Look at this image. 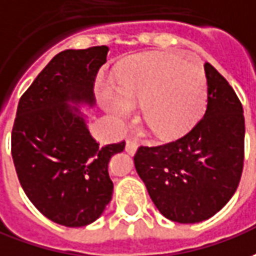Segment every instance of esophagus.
Wrapping results in <instances>:
<instances>
[{"label": "esophagus", "instance_id": "1", "mask_svg": "<svg viewBox=\"0 0 256 256\" xmlns=\"http://www.w3.org/2000/svg\"><path fill=\"white\" fill-rule=\"evenodd\" d=\"M137 146H138V144H137V141H134L133 138H128V140H126V152L133 155V154L136 152V150H137Z\"/></svg>", "mask_w": 256, "mask_h": 256}]
</instances>
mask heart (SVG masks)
Instances as JSON below:
<instances>
[{
    "label": "heart",
    "mask_w": 256,
    "mask_h": 256,
    "mask_svg": "<svg viewBox=\"0 0 256 256\" xmlns=\"http://www.w3.org/2000/svg\"><path fill=\"white\" fill-rule=\"evenodd\" d=\"M116 83L104 86V105L118 120L141 104L142 122L160 140L186 134L202 115L208 83L201 66L170 52H146L128 60Z\"/></svg>",
    "instance_id": "heart-1"
}]
</instances>
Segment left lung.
Returning <instances> with one entry per match:
<instances>
[{
    "label": "left lung",
    "mask_w": 256,
    "mask_h": 256,
    "mask_svg": "<svg viewBox=\"0 0 256 256\" xmlns=\"http://www.w3.org/2000/svg\"><path fill=\"white\" fill-rule=\"evenodd\" d=\"M208 105L204 118L178 140L140 146L134 165L155 206L169 220L198 223L218 214L238 187L246 122L233 87L205 64Z\"/></svg>",
    "instance_id": "left-lung-1"
}]
</instances>
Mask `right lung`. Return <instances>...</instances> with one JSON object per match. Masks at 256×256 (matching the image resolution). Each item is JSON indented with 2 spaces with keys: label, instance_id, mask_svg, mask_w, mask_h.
I'll list each match as a JSON object with an SVG mask.
<instances>
[{
  "label": "right lung",
  "instance_id": "add662e5",
  "mask_svg": "<svg viewBox=\"0 0 256 256\" xmlns=\"http://www.w3.org/2000/svg\"><path fill=\"white\" fill-rule=\"evenodd\" d=\"M106 46L56 54L19 100L10 152L24 194L50 220L82 228L112 200V155L126 142L100 146L69 101L94 104L92 86Z\"/></svg>",
  "mask_w": 256,
  "mask_h": 256
}]
</instances>
